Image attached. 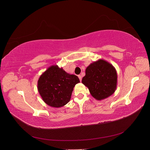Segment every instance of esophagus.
<instances>
[{"label": "esophagus", "mask_w": 150, "mask_h": 150, "mask_svg": "<svg viewBox=\"0 0 150 150\" xmlns=\"http://www.w3.org/2000/svg\"><path fill=\"white\" fill-rule=\"evenodd\" d=\"M78 78H79L80 81H81V80H82V76H81V75H78Z\"/></svg>", "instance_id": "obj_1"}]
</instances>
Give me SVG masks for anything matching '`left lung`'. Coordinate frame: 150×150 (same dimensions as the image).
I'll return each mask as SVG.
<instances>
[{
  "label": "left lung",
  "mask_w": 150,
  "mask_h": 150,
  "mask_svg": "<svg viewBox=\"0 0 150 150\" xmlns=\"http://www.w3.org/2000/svg\"><path fill=\"white\" fill-rule=\"evenodd\" d=\"M117 78L115 67L105 60L99 59L86 68L82 83L89 89L94 98L100 101L115 92Z\"/></svg>",
  "instance_id": "obj_1"
}]
</instances>
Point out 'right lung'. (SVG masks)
I'll return each instance as SVG.
<instances>
[{"label": "right lung", "mask_w": 150, "mask_h": 150, "mask_svg": "<svg viewBox=\"0 0 150 150\" xmlns=\"http://www.w3.org/2000/svg\"><path fill=\"white\" fill-rule=\"evenodd\" d=\"M79 82L77 76L52 65L39 77L38 89L45 103L53 108H60L69 103L75 85Z\"/></svg>", "instance_id": "right-lung-1"}]
</instances>
